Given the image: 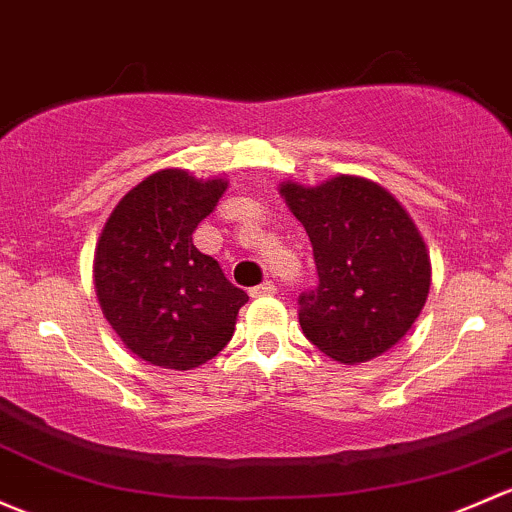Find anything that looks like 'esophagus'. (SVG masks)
<instances>
[{
    "label": "esophagus",
    "mask_w": 512,
    "mask_h": 512,
    "mask_svg": "<svg viewBox=\"0 0 512 512\" xmlns=\"http://www.w3.org/2000/svg\"><path fill=\"white\" fill-rule=\"evenodd\" d=\"M272 294H277V287H274L272 282H262L257 284V287L250 289V297H272Z\"/></svg>",
    "instance_id": "esophagus-1"
}]
</instances>
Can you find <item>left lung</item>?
Segmentation results:
<instances>
[{
	"instance_id": "left-lung-1",
	"label": "left lung",
	"mask_w": 512,
	"mask_h": 512,
	"mask_svg": "<svg viewBox=\"0 0 512 512\" xmlns=\"http://www.w3.org/2000/svg\"><path fill=\"white\" fill-rule=\"evenodd\" d=\"M279 193L304 225L319 272V287L299 297L304 336L346 365L383 355L417 321L432 284L417 225L390 191L360 176L284 181Z\"/></svg>"
}]
</instances>
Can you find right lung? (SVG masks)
I'll list each match as a JSON object with an SVG mask.
<instances>
[{"instance_id":"add662e5","label":"right lung","mask_w":512,"mask_h":512,"mask_svg":"<svg viewBox=\"0 0 512 512\" xmlns=\"http://www.w3.org/2000/svg\"><path fill=\"white\" fill-rule=\"evenodd\" d=\"M228 181L161 169L115 206L95 247V292L102 314L137 358L191 370L233 338L247 301L213 257L193 245Z\"/></svg>"}]
</instances>
